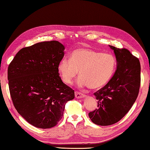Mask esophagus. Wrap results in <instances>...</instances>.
<instances>
[{"label": "esophagus", "mask_w": 150, "mask_h": 150, "mask_svg": "<svg viewBox=\"0 0 150 150\" xmlns=\"http://www.w3.org/2000/svg\"><path fill=\"white\" fill-rule=\"evenodd\" d=\"M75 95L76 98H83L86 96V95H84L83 93L79 92V91H77L75 92Z\"/></svg>", "instance_id": "1"}]
</instances>
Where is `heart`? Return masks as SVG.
Instances as JSON below:
<instances>
[{
  "label": "heart",
  "instance_id": "b5f03b06",
  "mask_svg": "<svg viewBox=\"0 0 150 150\" xmlns=\"http://www.w3.org/2000/svg\"><path fill=\"white\" fill-rule=\"evenodd\" d=\"M117 60L112 54L102 53L89 48L76 49L71 52L70 59L64 58L58 69L62 81L71 84L79 71L77 85L80 88L100 89L108 83L115 73Z\"/></svg>",
  "mask_w": 150,
  "mask_h": 150
}]
</instances>
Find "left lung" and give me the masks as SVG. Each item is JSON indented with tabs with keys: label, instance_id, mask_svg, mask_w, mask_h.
Returning a JSON list of instances; mask_svg holds the SVG:
<instances>
[{
	"label": "left lung",
	"instance_id": "8db88e82",
	"mask_svg": "<svg viewBox=\"0 0 150 150\" xmlns=\"http://www.w3.org/2000/svg\"><path fill=\"white\" fill-rule=\"evenodd\" d=\"M109 46L115 54L117 71L108 83L94 93L98 108L88 114L93 123L101 126L115 124L125 117L137 99L141 83L138 58L126 48Z\"/></svg>",
	"mask_w": 150,
	"mask_h": 150
}]
</instances>
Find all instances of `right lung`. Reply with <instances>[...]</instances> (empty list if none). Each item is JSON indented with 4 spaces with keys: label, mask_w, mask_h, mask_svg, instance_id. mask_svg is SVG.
Masks as SVG:
<instances>
[{
    "label": "right lung",
    "mask_w": 150,
    "mask_h": 150,
    "mask_svg": "<svg viewBox=\"0 0 150 150\" xmlns=\"http://www.w3.org/2000/svg\"><path fill=\"white\" fill-rule=\"evenodd\" d=\"M64 47L59 42H42L21 49L8 67V88L18 113L38 128L56 126L73 89L62 81L58 66Z\"/></svg>",
    "instance_id": "obj_1"
}]
</instances>
